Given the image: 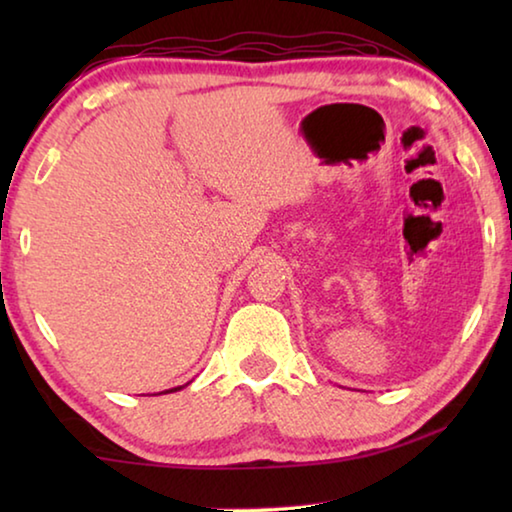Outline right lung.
Returning a JSON list of instances; mask_svg holds the SVG:
<instances>
[{
    "label": "right lung",
    "mask_w": 512,
    "mask_h": 512,
    "mask_svg": "<svg viewBox=\"0 0 512 512\" xmlns=\"http://www.w3.org/2000/svg\"><path fill=\"white\" fill-rule=\"evenodd\" d=\"M180 388H183V386H176V388H169V391H162V393H176V391H180Z\"/></svg>",
    "instance_id": "obj_1"
}]
</instances>
